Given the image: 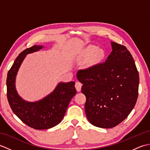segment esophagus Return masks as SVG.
<instances>
[{
	"mask_svg": "<svg viewBox=\"0 0 150 150\" xmlns=\"http://www.w3.org/2000/svg\"><path fill=\"white\" fill-rule=\"evenodd\" d=\"M82 86V84L81 83V82H79V81L75 82V88L77 91H80L81 90Z\"/></svg>",
	"mask_w": 150,
	"mask_h": 150,
	"instance_id": "34e87169",
	"label": "esophagus"
}]
</instances>
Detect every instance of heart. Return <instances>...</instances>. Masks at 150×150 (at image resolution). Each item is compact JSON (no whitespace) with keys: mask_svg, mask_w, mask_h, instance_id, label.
<instances>
[{"mask_svg":"<svg viewBox=\"0 0 150 150\" xmlns=\"http://www.w3.org/2000/svg\"><path fill=\"white\" fill-rule=\"evenodd\" d=\"M95 53V56L96 59H101L103 57L104 53L103 51L97 50V47L95 46H89L82 52V57L85 59L91 57Z\"/></svg>","mask_w":150,"mask_h":150,"instance_id":"heart-1","label":"heart"}]
</instances>
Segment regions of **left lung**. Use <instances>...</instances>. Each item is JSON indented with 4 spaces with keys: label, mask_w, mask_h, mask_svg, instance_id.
Here are the masks:
<instances>
[{
    "label": "left lung",
    "mask_w": 150,
    "mask_h": 150,
    "mask_svg": "<svg viewBox=\"0 0 150 150\" xmlns=\"http://www.w3.org/2000/svg\"><path fill=\"white\" fill-rule=\"evenodd\" d=\"M111 44L112 52L106 62L79 70L77 74L86 97L88 120L103 128L122 122L134 108L139 94V75L132 55L124 46Z\"/></svg>",
    "instance_id": "1"
}]
</instances>
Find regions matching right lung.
Returning <instances> with one entry per match:
<instances>
[{
	"mask_svg": "<svg viewBox=\"0 0 150 150\" xmlns=\"http://www.w3.org/2000/svg\"><path fill=\"white\" fill-rule=\"evenodd\" d=\"M42 46L34 45L19 54L9 70L6 80L7 98L16 115L27 126L35 129H49L62 120L70 100L77 93L75 82H60L52 93L37 102L25 101L15 88V77L26 55L37 52Z\"/></svg>",
	"mask_w": 150,
	"mask_h": 150,
	"instance_id": "right-lung-1",
	"label": "right lung"
}]
</instances>
